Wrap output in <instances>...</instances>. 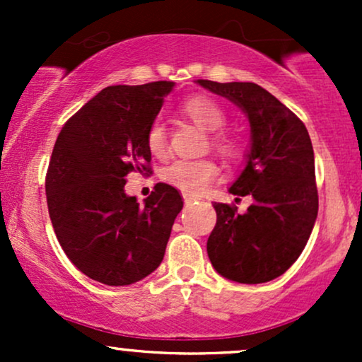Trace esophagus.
Segmentation results:
<instances>
[{"label": "esophagus", "instance_id": "esophagus-1", "mask_svg": "<svg viewBox=\"0 0 362 362\" xmlns=\"http://www.w3.org/2000/svg\"><path fill=\"white\" fill-rule=\"evenodd\" d=\"M194 201H195V197H194V195H190V194H184V202H185L187 206H189V204H192Z\"/></svg>", "mask_w": 362, "mask_h": 362}]
</instances>
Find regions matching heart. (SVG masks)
I'll list each match as a JSON object with an SVG mask.
<instances>
[{
    "instance_id": "1",
    "label": "heart",
    "mask_w": 362,
    "mask_h": 362,
    "mask_svg": "<svg viewBox=\"0 0 362 362\" xmlns=\"http://www.w3.org/2000/svg\"><path fill=\"white\" fill-rule=\"evenodd\" d=\"M182 112L194 120L199 127L213 132L211 144L224 158H235L238 153V143L233 136L226 134L221 129L226 126V112L218 102L206 95H195L182 103ZM218 132L216 133L215 131ZM146 146L153 156L163 158L168 153V139L165 127L160 122H153L146 132ZM218 167L211 160H180L172 161L161 172L167 184L177 187L182 192L197 195L218 177Z\"/></svg>"
}]
</instances>
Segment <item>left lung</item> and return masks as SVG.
Instances as JSON below:
<instances>
[{
    "label": "left lung",
    "instance_id": "obj_1",
    "mask_svg": "<svg viewBox=\"0 0 362 362\" xmlns=\"http://www.w3.org/2000/svg\"><path fill=\"white\" fill-rule=\"evenodd\" d=\"M197 83L235 102L252 127L247 167L230 192L250 195L253 204L240 214L235 204L214 202L216 226L207 238V255L230 281H272L301 255L318 214L310 134L296 114L255 83Z\"/></svg>",
    "mask_w": 362,
    "mask_h": 362
}]
</instances>
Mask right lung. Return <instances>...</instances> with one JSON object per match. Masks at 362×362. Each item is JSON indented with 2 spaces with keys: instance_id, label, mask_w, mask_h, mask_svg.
I'll return each instance as SVG.
<instances>
[{
  "instance_id": "right-lung-1",
  "label": "right lung",
  "mask_w": 362,
  "mask_h": 362,
  "mask_svg": "<svg viewBox=\"0 0 362 362\" xmlns=\"http://www.w3.org/2000/svg\"><path fill=\"white\" fill-rule=\"evenodd\" d=\"M172 81L103 88L61 129L47 175L49 216L68 259L90 279L127 286L161 264L184 207L175 187L156 184L139 204L124 192L131 172L151 173L146 132Z\"/></svg>"
}]
</instances>
